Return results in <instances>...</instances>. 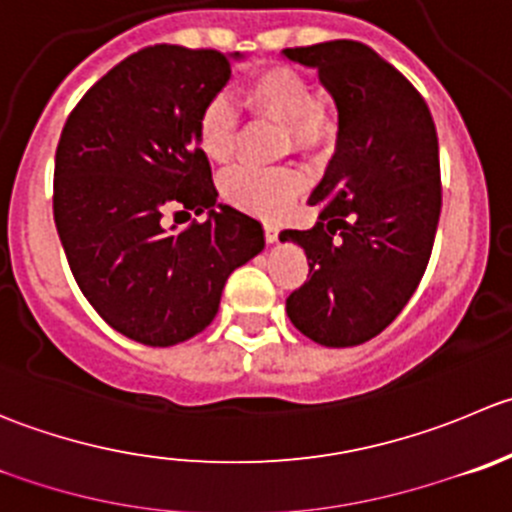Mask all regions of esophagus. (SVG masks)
<instances>
[{"label": "esophagus", "mask_w": 512, "mask_h": 512, "mask_svg": "<svg viewBox=\"0 0 512 512\" xmlns=\"http://www.w3.org/2000/svg\"><path fill=\"white\" fill-rule=\"evenodd\" d=\"M277 237H280V230H277L275 225H265V240L267 242H277Z\"/></svg>", "instance_id": "obj_1"}]
</instances>
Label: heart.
I'll list each match as a JSON object with an SVG mask.
<instances>
[{"instance_id": "obj_1", "label": "heart", "mask_w": 512, "mask_h": 512, "mask_svg": "<svg viewBox=\"0 0 512 512\" xmlns=\"http://www.w3.org/2000/svg\"><path fill=\"white\" fill-rule=\"evenodd\" d=\"M242 102L255 117L280 122L282 152H300L317 157L335 142L337 117L327 99L315 94L310 77L290 64H265L242 79ZM197 147L207 160L225 165L237 152L240 114L225 97H212L202 104L195 124ZM222 197L232 207L262 220H277L302 192L300 172L292 167L255 170L237 167L222 177Z\"/></svg>"}]
</instances>
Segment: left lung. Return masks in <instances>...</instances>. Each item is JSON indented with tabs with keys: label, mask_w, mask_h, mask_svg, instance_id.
<instances>
[{
	"label": "left lung",
	"mask_w": 512,
	"mask_h": 512,
	"mask_svg": "<svg viewBox=\"0 0 512 512\" xmlns=\"http://www.w3.org/2000/svg\"><path fill=\"white\" fill-rule=\"evenodd\" d=\"M285 57L317 69L340 119L310 197L320 220L280 232L310 265L285 310L317 345H360L403 312L428 267L443 205L438 132L423 94L367 44L335 39Z\"/></svg>",
	"instance_id": "obj_1"
}]
</instances>
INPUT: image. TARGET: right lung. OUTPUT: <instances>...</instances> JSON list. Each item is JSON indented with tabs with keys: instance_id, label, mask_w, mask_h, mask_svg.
<instances>
[{
	"instance_id": "right-lung-1",
	"label": "right lung",
	"mask_w": 512,
	"mask_h": 512,
	"mask_svg": "<svg viewBox=\"0 0 512 512\" xmlns=\"http://www.w3.org/2000/svg\"><path fill=\"white\" fill-rule=\"evenodd\" d=\"M230 67L217 49H140L84 92L59 137L52 202L69 270L99 317L142 345L170 347L205 330L230 272L265 247L260 222L215 207L197 147V114ZM205 209V223L176 227Z\"/></svg>"
}]
</instances>
